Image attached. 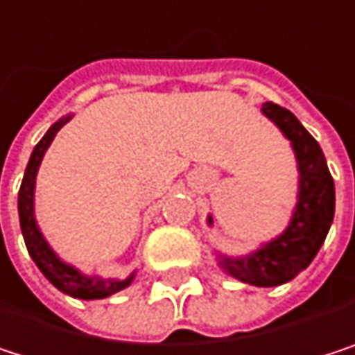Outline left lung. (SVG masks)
Listing matches in <instances>:
<instances>
[{
	"label": "left lung",
	"instance_id": "obj_1",
	"mask_svg": "<svg viewBox=\"0 0 355 355\" xmlns=\"http://www.w3.org/2000/svg\"><path fill=\"white\" fill-rule=\"evenodd\" d=\"M262 114L289 141L297 164V202L283 233L243 256L214 248V260L229 277L254 285L277 287L310 266L322 248L335 216V183L318 141L289 110L266 101Z\"/></svg>",
	"mask_w": 355,
	"mask_h": 355
}]
</instances>
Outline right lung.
<instances>
[{
    "instance_id": "right-lung-1",
    "label": "right lung",
    "mask_w": 355,
    "mask_h": 355,
    "mask_svg": "<svg viewBox=\"0 0 355 355\" xmlns=\"http://www.w3.org/2000/svg\"><path fill=\"white\" fill-rule=\"evenodd\" d=\"M74 114L62 116L58 122H53L47 132L41 137V141L35 145L26 170H24V179L18 191V218H20V231L28 250V256L33 258V262L37 264V268L43 272V277L62 293L76 297V300H103L110 297L122 289H126L135 277L137 270H132L126 279H103L99 275H87L83 270H78L76 266L64 262L53 248L49 245V241L45 239V235L39 229L37 216H35V187H37V174L41 168V162L45 157V151L49 149L51 141L55 139L58 130L72 118Z\"/></svg>"
}]
</instances>
